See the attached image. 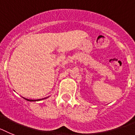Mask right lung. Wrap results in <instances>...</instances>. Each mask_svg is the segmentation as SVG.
Wrapping results in <instances>:
<instances>
[{"instance_id":"obj_1","label":"right lung","mask_w":135,"mask_h":135,"mask_svg":"<svg viewBox=\"0 0 135 135\" xmlns=\"http://www.w3.org/2000/svg\"><path fill=\"white\" fill-rule=\"evenodd\" d=\"M22 98H24V97H22ZM47 98H48V97H47ZM25 100H28V101H38V100H43V99H45V98H42V99H38V100H31V99H28V98H24Z\"/></svg>"}]
</instances>
